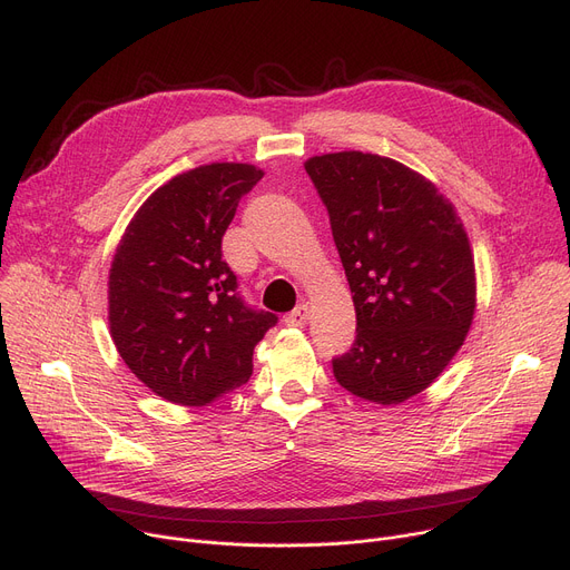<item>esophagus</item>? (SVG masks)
<instances>
[{
	"mask_svg": "<svg viewBox=\"0 0 570 570\" xmlns=\"http://www.w3.org/2000/svg\"><path fill=\"white\" fill-rule=\"evenodd\" d=\"M284 321H286V325H293V327L305 325L309 321V307L307 305H297L291 314H286Z\"/></svg>",
	"mask_w": 570,
	"mask_h": 570,
	"instance_id": "obj_1",
	"label": "esophagus"
}]
</instances>
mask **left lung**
<instances>
[{
  "label": "left lung",
  "mask_w": 570,
  "mask_h": 570,
  "mask_svg": "<svg viewBox=\"0 0 570 570\" xmlns=\"http://www.w3.org/2000/svg\"><path fill=\"white\" fill-rule=\"evenodd\" d=\"M355 305V340L333 372L355 397L400 404L460 351L475 307L469 237L423 175L367 153L312 157Z\"/></svg>",
  "instance_id": "8db88e82"
}]
</instances>
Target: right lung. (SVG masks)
I'll use <instances>...</instances> for the list:
<instances>
[{"label":"right lung","instance_id":"add662e5","mask_svg":"<svg viewBox=\"0 0 570 570\" xmlns=\"http://www.w3.org/2000/svg\"><path fill=\"white\" fill-rule=\"evenodd\" d=\"M263 170L209 164L149 196L110 265L108 321L127 367L159 397L205 406L249 381L254 346L277 325L237 291L222 237Z\"/></svg>","mask_w":570,"mask_h":570}]
</instances>
